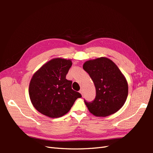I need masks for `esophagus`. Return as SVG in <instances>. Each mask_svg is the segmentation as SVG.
Masks as SVG:
<instances>
[{
    "label": "esophagus",
    "mask_w": 153,
    "mask_h": 153,
    "mask_svg": "<svg viewBox=\"0 0 153 153\" xmlns=\"http://www.w3.org/2000/svg\"><path fill=\"white\" fill-rule=\"evenodd\" d=\"M79 92H80V93L82 95H83V92H84V91H83L82 89H80V91H79Z\"/></svg>",
    "instance_id": "esophagus-1"
}]
</instances>
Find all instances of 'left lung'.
Segmentation results:
<instances>
[{"instance_id":"1","label":"left lung","mask_w":153,"mask_h":153,"mask_svg":"<svg viewBox=\"0 0 153 153\" xmlns=\"http://www.w3.org/2000/svg\"><path fill=\"white\" fill-rule=\"evenodd\" d=\"M83 68L93 81L96 96L85 104L97 117H106L117 112L126 102L128 85L126 78L112 60L105 57L86 61Z\"/></svg>"}]
</instances>
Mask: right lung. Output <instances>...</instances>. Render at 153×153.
<instances>
[{"label": "right lung", "instance_id": "1", "mask_svg": "<svg viewBox=\"0 0 153 153\" xmlns=\"http://www.w3.org/2000/svg\"><path fill=\"white\" fill-rule=\"evenodd\" d=\"M72 65L71 59L55 58L46 62L32 76L29 94L34 107L46 116L57 118L70 110L81 98L72 89V81L66 76Z\"/></svg>", "mask_w": 153, "mask_h": 153}]
</instances>
